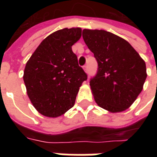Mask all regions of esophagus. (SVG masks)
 <instances>
[{
  "mask_svg": "<svg viewBox=\"0 0 157 157\" xmlns=\"http://www.w3.org/2000/svg\"><path fill=\"white\" fill-rule=\"evenodd\" d=\"M84 70H85V71H86V72H87V71H88V67H87V66H84Z\"/></svg>",
  "mask_w": 157,
  "mask_h": 157,
  "instance_id": "esophagus-1",
  "label": "esophagus"
}]
</instances>
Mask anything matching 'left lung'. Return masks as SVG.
<instances>
[{
  "label": "left lung",
  "mask_w": 157,
  "mask_h": 157,
  "mask_svg": "<svg viewBox=\"0 0 157 157\" xmlns=\"http://www.w3.org/2000/svg\"><path fill=\"white\" fill-rule=\"evenodd\" d=\"M82 36L98 62L90 81L97 104L111 112L129 108L147 78L144 59L128 41L107 31L84 29Z\"/></svg>",
  "instance_id": "1"
}]
</instances>
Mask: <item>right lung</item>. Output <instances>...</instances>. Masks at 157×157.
Wrapping results in <instances>:
<instances>
[{"instance_id":"right-lung-1","label":"right lung","mask_w":157,"mask_h":157,"mask_svg":"<svg viewBox=\"0 0 157 157\" xmlns=\"http://www.w3.org/2000/svg\"><path fill=\"white\" fill-rule=\"evenodd\" d=\"M81 28H63L48 36L26 63L23 81L27 94L43 116L58 117L73 107L87 75L79 66L71 46Z\"/></svg>"}]
</instances>
